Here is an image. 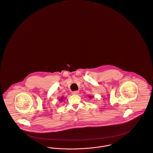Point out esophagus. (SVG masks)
Instances as JSON below:
<instances>
[{
    "label": "esophagus",
    "mask_w": 153,
    "mask_h": 153,
    "mask_svg": "<svg viewBox=\"0 0 153 153\" xmlns=\"http://www.w3.org/2000/svg\"><path fill=\"white\" fill-rule=\"evenodd\" d=\"M79 91H74L73 92V94H74V95H77V94H79Z\"/></svg>",
    "instance_id": "obj_1"
}]
</instances>
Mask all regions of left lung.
<instances>
[{
	"label": "left lung",
	"instance_id": "8db88e82",
	"mask_svg": "<svg viewBox=\"0 0 153 153\" xmlns=\"http://www.w3.org/2000/svg\"><path fill=\"white\" fill-rule=\"evenodd\" d=\"M90 97H90H91V96H90V97Z\"/></svg>",
	"mask_w": 153,
	"mask_h": 153
}]
</instances>
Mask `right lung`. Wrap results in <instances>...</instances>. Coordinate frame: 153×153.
I'll use <instances>...</instances> for the list:
<instances>
[{
    "label": "right lung",
    "mask_w": 153,
    "mask_h": 153,
    "mask_svg": "<svg viewBox=\"0 0 153 153\" xmlns=\"http://www.w3.org/2000/svg\"><path fill=\"white\" fill-rule=\"evenodd\" d=\"M63 97H62L60 99H59V100H60V101H62V100H63Z\"/></svg>",
    "instance_id": "obj_1"
}]
</instances>
